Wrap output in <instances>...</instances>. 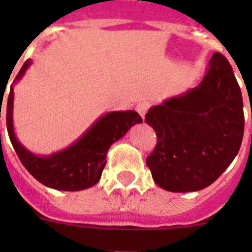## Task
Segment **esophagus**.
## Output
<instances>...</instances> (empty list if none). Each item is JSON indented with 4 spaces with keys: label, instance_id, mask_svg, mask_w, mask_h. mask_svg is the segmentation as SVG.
<instances>
[{
    "label": "esophagus",
    "instance_id": "esophagus-1",
    "mask_svg": "<svg viewBox=\"0 0 252 252\" xmlns=\"http://www.w3.org/2000/svg\"><path fill=\"white\" fill-rule=\"evenodd\" d=\"M149 107H150V103H149V102H140V103H137V106L135 110H136L137 113L141 116L142 120H145V115H146V112H148Z\"/></svg>",
    "mask_w": 252,
    "mask_h": 252
}]
</instances>
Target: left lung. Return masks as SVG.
<instances>
[{
  "label": "left lung",
  "mask_w": 252,
  "mask_h": 252,
  "mask_svg": "<svg viewBox=\"0 0 252 252\" xmlns=\"http://www.w3.org/2000/svg\"><path fill=\"white\" fill-rule=\"evenodd\" d=\"M145 122L158 136L146 165L160 188L186 193L211 186L244 137V102L228 60L215 53L201 84L151 107Z\"/></svg>",
  "instance_id": "left-lung-1"
}]
</instances>
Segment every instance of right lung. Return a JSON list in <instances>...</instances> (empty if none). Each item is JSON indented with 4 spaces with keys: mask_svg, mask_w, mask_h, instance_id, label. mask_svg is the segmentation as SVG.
<instances>
[{
    "mask_svg": "<svg viewBox=\"0 0 252 252\" xmlns=\"http://www.w3.org/2000/svg\"><path fill=\"white\" fill-rule=\"evenodd\" d=\"M30 64L31 60H26L15 82L21 79ZM12 110L13 88L11 87L6 108V124L11 144L22 165L44 186L70 192L91 188L98 183L110 146L125 136L132 125L142 122L139 113L135 111L108 112L97 120L73 145L49 157H39L24 148L16 139L13 132Z\"/></svg>",
    "mask_w": 252,
    "mask_h": 252,
    "instance_id": "right-lung-1",
    "label": "right lung"
}]
</instances>
